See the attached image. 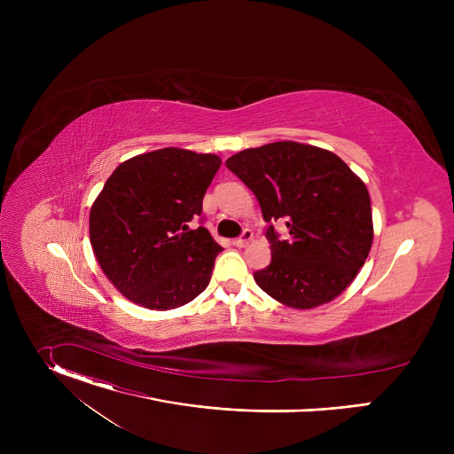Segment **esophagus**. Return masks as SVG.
<instances>
[{
	"label": "esophagus",
	"instance_id": "1",
	"mask_svg": "<svg viewBox=\"0 0 454 454\" xmlns=\"http://www.w3.org/2000/svg\"><path fill=\"white\" fill-rule=\"evenodd\" d=\"M251 237H253V231L249 228H244L242 233L237 239H233V244L239 246V247H244L251 240Z\"/></svg>",
	"mask_w": 454,
	"mask_h": 454
}]
</instances>
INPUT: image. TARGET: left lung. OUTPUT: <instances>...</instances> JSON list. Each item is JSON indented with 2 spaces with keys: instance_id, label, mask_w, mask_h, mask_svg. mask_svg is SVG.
I'll list each match as a JSON object with an SVG mask.
<instances>
[{
  "instance_id": "obj_1",
  "label": "left lung",
  "mask_w": 454,
  "mask_h": 454,
  "mask_svg": "<svg viewBox=\"0 0 454 454\" xmlns=\"http://www.w3.org/2000/svg\"><path fill=\"white\" fill-rule=\"evenodd\" d=\"M226 167L254 193L271 244V262L253 278L275 300L312 309L341 294L373 240L364 183L334 153L296 142L246 149ZM286 220L287 239L272 224Z\"/></svg>"
}]
</instances>
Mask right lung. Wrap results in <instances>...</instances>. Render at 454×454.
I'll list each match as a JSON object with an SVG mask.
<instances>
[{
	"instance_id": "add662e5",
	"label": "right lung",
	"mask_w": 454,
	"mask_h": 454,
	"mask_svg": "<svg viewBox=\"0 0 454 454\" xmlns=\"http://www.w3.org/2000/svg\"><path fill=\"white\" fill-rule=\"evenodd\" d=\"M221 167L215 154L160 149L116 167L90 214L97 261L131 301L156 310L201 294L223 247L203 224V198Z\"/></svg>"
}]
</instances>
